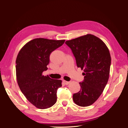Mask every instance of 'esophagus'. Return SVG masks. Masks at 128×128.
<instances>
[{
    "mask_svg": "<svg viewBox=\"0 0 128 128\" xmlns=\"http://www.w3.org/2000/svg\"><path fill=\"white\" fill-rule=\"evenodd\" d=\"M63 82H64V83L66 84V85H68L70 83V82H68V81H66V80H64Z\"/></svg>",
    "mask_w": 128,
    "mask_h": 128,
    "instance_id": "esophagus-1",
    "label": "esophagus"
}]
</instances>
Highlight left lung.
I'll use <instances>...</instances> for the list:
<instances>
[{"label":"left lung","mask_w":128,"mask_h":128,"mask_svg":"<svg viewBox=\"0 0 128 128\" xmlns=\"http://www.w3.org/2000/svg\"><path fill=\"white\" fill-rule=\"evenodd\" d=\"M76 58L77 66L84 70L80 90L73 94L74 102L80 106L92 105L102 94L109 80L111 56L100 39L86 34L66 42Z\"/></svg>","instance_id":"8db88e82"}]
</instances>
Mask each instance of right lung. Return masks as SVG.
Here are the masks:
<instances>
[{"mask_svg":"<svg viewBox=\"0 0 128 128\" xmlns=\"http://www.w3.org/2000/svg\"><path fill=\"white\" fill-rule=\"evenodd\" d=\"M64 42L65 40L36 38L25 44L18 54V84L28 100L37 108H49L56 102L57 89L62 86V81L44 76L42 72L48 69L51 52Z\"/></svg>","mask_w":128,"mask_h":128,"instance_id":"add662e5","label":"right lung"}]
</instances>
